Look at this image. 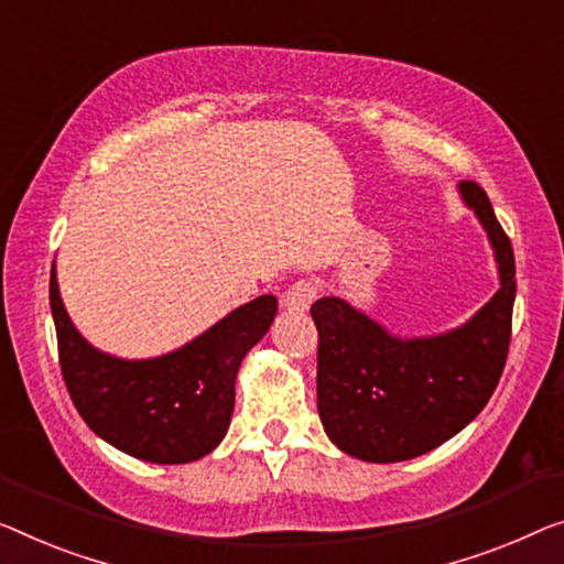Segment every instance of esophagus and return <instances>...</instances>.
Wrapping results in <instances>:
<instances>
[{
  "instance_id": "obj_1",
  "label": "esophagus",
  "mask_w": 564,
  "mask_h": 564,
  "mask_svg": "<svg viewBox=\"0 0 564 564\" xmlns=\"http://www.w3.org/2000/svg\"><path fill=\"white\" fill-rule=\"evenodd\" d=\"M316 293H318V289L314 281L301 279L293 285H289V291L283 293V306L289 311H296V314H304V311H308V306L314 304Z\"/></svg>"
}]
</instances>
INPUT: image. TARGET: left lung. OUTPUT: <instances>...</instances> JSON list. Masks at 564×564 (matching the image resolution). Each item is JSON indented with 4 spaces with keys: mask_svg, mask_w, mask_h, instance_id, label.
<instances>
[{
    "mask_svg": "<svg viewBox=\"0 0 564 564\" xmlns=\"http://www.w3.org/2000/svg\"><path fill=\"white\" fill-rule=\"evenodd\" d=\"M460 197L489 232L501 289L458 329L400 339L347 301L311 306L318 329V417L336 448L369 464H394L464 431L497 390L517 296L514 250L476 182Z\"/></svg>",
    "mask_w": 564,
    "mask_h": 564,
    "instance_id": "8db88e82",
    "label": "left lung"
}]
</instances>
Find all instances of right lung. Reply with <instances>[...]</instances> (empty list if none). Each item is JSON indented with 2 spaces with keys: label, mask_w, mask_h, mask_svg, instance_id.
<instances>
[{
  "label": "right lung",
  "mask_w": 564,
  "mask_h": 564,
  "mask_svg": "<svg viewBox=\"0 0 564 564\" xmlns=\"http://www.w3.org/2000/svg\"><path fill=\"white\" fill-rule=\"evenodd\" d=\"M50 308L65 388L98 438L149 464H189L228 433L240 362L271 329L279 301L258 296L182 349L119 359L83 339L50 271Z\"/></svg>",
  "instance_id": "obj_1"
}]
</instances>
